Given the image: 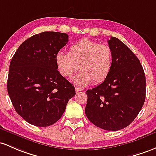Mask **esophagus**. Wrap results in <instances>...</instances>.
<instances>
[{
    "instance_id": "34e87169",
    "label": "esophagus",
    "mask_w": 156,
    "mask_h": 156,
    "mask_svg": "<svg viewBox=\"0 0 156 156\" xmlns=\"http://www.w3.org/2000/svg\"><path fill=\"white\" fill-rule=\"evenodd\" d=\"M75 90H76V92L82 91H83V88H80V87H76V88H75Z\"/></svg>"
}]
</instances>
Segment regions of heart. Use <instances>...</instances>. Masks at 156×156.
<instances>
[{
  "label": "heart",
  "instance_id": "1",
  "mask_svg": "<svg viewBox=\"0 0 156 156\" xmlns=\"http://www.w3.org/2000/svg\"><path fill=\"white\" fill-rule=\"evenodd\" d=\"M112 51L105 44L88 38H83L73 43L68 53L58 51L55 56L56 68L60 74L65 78L71 77L80 67L81 72L73 82L79 85H87L103 83L112 68Z\"/></svg>",
  "mask_w": 156,
  "mask_h": 156
}]
</instances>
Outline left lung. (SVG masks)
Instances as JSON below:
<instances>
[{
	"mask_svg": "<svg viewBox=\"0 0 156 156\" xmlns=\"http://www.w3.org/2000/svg\"><path fill=\"white\" fill-rule=\"evenodd\" d=\"M112 65L100 85L86 91L85 112L96 126L108 131L125 128L135 120L145 101L146 78L143 67L131 50L111 37Z\"/></svg>",
	"mask_w": 156,
	"mask_h": 156,
	"instance_id": "8db88e82",
	"label": "left lung"
}]
</instances>
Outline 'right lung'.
Wrapping results in <instances>:
<instances>
[{"instance_id":"add662e5","label":"right lung","mask_w":156,"mask_h":156,"mask_svg":"<svg viewBox=\"0 0 156 156\" xmlns=\"http://www.w3.org/2000/svg\"><path fill=\"white\" fill-rule=\"evenodd\" d=\"M68 41L66 33L43 32L24 41L12 58L8 94L16 112L32 125L44 127L56 123L76 94L55 61Z\"/></svg>"}]
</instances>
